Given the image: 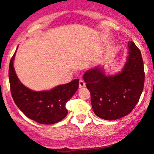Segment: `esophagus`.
<instances>
[{
	"label": "esophagus",
	"mask_w": 154,
	"mask_h": 154,
	"mask_svg": "<svg viewBox=\"0 0 154 154\" xmlns=\"http://www.w3.org/2000/svg\"><path fill=\"white\" fill-rule=\"evenodd\" d=\"M79 88H83V87L85 86V82L83 80L80 79L79 82Z\"/></svg>",
	"instance_id": "1"
}]
</instances>
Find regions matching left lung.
<instances>
[{"instance_id":"obj_1","label":"left lung","mask_w":154,"mask_h":154,"mask_svg":"<svg viewBox=\"0 0 154 154\" xmlns=\"http://www.w3.org/2000/svg\"><path fill=\"white\" fill-rule=\"evenodd\" d=\"M129 56L123 70L114 76H106L94 68L83 75L91 93L94 114L112 121L126 116L139 101L144 85V68L141 53L132 41L128 42Z\"/></svg>"}]
</instances>
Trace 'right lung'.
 <instances>
[{
  "label": "right lung",
  "mask_w": 154,
  "mask_h": 154,
  "mask_svg": "<svg viewBox=\"0 0 154 154\" xmlns=\"http://www.w3.org/2000/svg\"><path fill=\"white\" fill-rule=\"evenodd\" d=\"M15 53L10 62L9 81L12 98L17 106L27 118L39 124L53 125L62 121L68 114L66 102L79 88L78 79L50 91H31L20 82L15 73L13 66Z\"/></svg>",
  "instance_id": "right-lung-1"
}]
</instances>
